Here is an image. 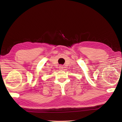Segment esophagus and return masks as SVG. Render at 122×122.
I'll return each instance as SVG.
<instances>
[{"instance_id": "obj_1", "label": "esophagus", "mask_w": 122, "mask_h": 122, "mask_svg": "<svg viewBox=\"0 0 122 122\" xmlns=\"http://www.w3.org/2000/svg\"><path fill=\"white\" fill-rule=\"evenodd\" d=\"M63 67H62V66H60V67H59V69H60V70H62V69H63Z\"/></svg>"}]
</instances>
